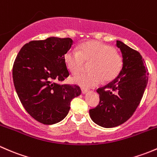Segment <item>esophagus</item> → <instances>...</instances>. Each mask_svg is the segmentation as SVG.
<instances>
[{
    "instance_id": "esophagus-1",
    "label": "esophagus",
    "mask_w": 157,
    "mask_h": 157,
    "mask_svg": "<svg viewBox=\"0 0 157 157\" xmlns=\"http://www.w3.org/2000/svg\"><path fill=\"white\" fill-rule=\"evenodd\" d=\"M82 94H86L87 92H88V89H86V88H82Z\"/></svg>"
}]
</instances>
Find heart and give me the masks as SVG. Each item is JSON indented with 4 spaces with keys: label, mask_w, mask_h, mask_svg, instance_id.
Masks as SVG:
<instances>
[{
    "label": "heart",
    "mask_w": 157,
    "mask_h": 157,
    "mask_svg": "<svg viewBox=\"0 0 157 157\" xmlns=\"http://www.w3.org/2000/svg\"><path fill=\"white\" fill-rule=\"evenodd\" d=\"M64 61L69 72L77 75L83 70L85 62L90 63L89 73H83L72 78V82L84 88L99 85L114 80L123 66L122 55L114 47L101 41H92L82 44L76 49H70L64 54Z\"/></svg>",
    "instance_id": "1"
}]
</instances>
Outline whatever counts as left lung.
Returning a JSON list of instances; mask_svg holds the SVG:
<instances>
[{
  "instance_id": "8db88e82",
  "label": "left lung",
  "mask_w": 157,
  "mask_h": 157,
  "mask_svg": "<svg viewBox=\"0 0 157 157\" xmlns=\"http://www.w3.org/2000/svg\"><path fill=\"white\" fill-rule=\"evenodd\" d=\"M123 58L117 77L97 89L100 102L90 109V119L100 126L113 128L126 122L136 110L148 82L147 67L140 53L120 41H116Z\"/></svg>"
}]
</instances>
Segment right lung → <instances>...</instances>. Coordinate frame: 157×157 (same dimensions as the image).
I'll return each mask as SVG.
<instances>
[{
	"label": "right lung",
	"mask_w": 157,
	"mask_h": 157,
	"mask_svg": "<svg viewBox=\"0 0 157 157\" xmlns=\"http://www.w3.org/2000/svg\"><path fill=\"white\" fill-rule=\"evenodd\" d=\"M72 44L70 38L31 41L14 61L13 79L19 101L33 119L44 125L63 120L72 100L81 94L78 85L58 83L69 75L64 54Z\"/></svg>",
	"instance_id": "add662e5"
}]
</instances>
